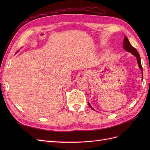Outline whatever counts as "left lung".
Returning a JSON list of instances; mask_svg holds the SVG:
<instances>
[{"mask_svg": "<svg viewBox=\"0 0 150 150\" xmlns=\"http://www.w3.org/2000/svg\"><path fill=\"white\" fill-rule=\"evenodd\" d=\"M123 48L126 50V51H128L129 52H131V54H133L134 56H135L136 57H137V61H138V66H139V67L141 69V70H142V71L143 72V68H142V63H141V59H140V56L138 52V51L137 49H136L134 47H133L132 46H131L128 39L127 38L126 36H125V38H124V41H123ZM143 76V75H142ZM143 78V76H142ZM89 104V106L91 107V108H92L93 110H94V109L91 106V105L89 104V103H88Z\"/></svg>", "mask_w": 150, "mask_h": 150, "instance_id": "8db88e82", "label": "left lung"}]
</instances>
